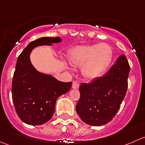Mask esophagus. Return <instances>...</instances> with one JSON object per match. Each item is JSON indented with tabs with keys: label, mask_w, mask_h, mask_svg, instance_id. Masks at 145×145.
Listing matches in <instances>:
<instances>
[{
	"label": "esophagus",
	"mask_w": 145,
	"mask_h": 145,
	"mask_svg": "<svg viewBox=\"0 0 145 145\" xmlns=\"http://www.w3.org/2000/svg\"><path fill=\"white\" fill-rule=\"evenodd\" d=\"M72 88L74 89H78L79 88V83L77 81H73L72 83Z\"/></svg>",
	"instance_id": "esophagus-1"
}]
</instances>
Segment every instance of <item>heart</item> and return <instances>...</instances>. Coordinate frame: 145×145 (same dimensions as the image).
I'll return each instance as SVG.
<instances>
[{"mask_svg":"<svg viewBox=\"0 0 145 145\" xmlns=\"http://www.w3.org/2000/svg\"><path fill=\"white\" fill-rule=\"evenodd\" d=\"M114 52L107 43L78 45L69 52V62L73 67H81L86 78L95 80L102 77L112 64Z\"/></svg>","mask_w":145,"mask_h":145,"instance_id":"obj_1","label":"heart"}]
</instances>
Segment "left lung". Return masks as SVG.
<instances>
[{
  "label": "left lung",
  "instance_id": "left-lung-1",
  "mask_svg": "<svg viewBox=\"0 0 145 145\" xmlns=\"http://www.w3.org/2000/svg\"><path fill=\"white\" fill-rule=\"evenodd\" d=\"M130 66L124 55L106 74L90 83H82L76 109L82 121L93 126L105 125L120 109L128 88Z\"/></svg>",
  "mask_w": 145,
  "mask_h": 145
}]
</instances>
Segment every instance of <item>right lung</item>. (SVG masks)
I'll use <instances>...</instances> for the list:
<instances>
[{
  "mask_svg": "<svg viewBox=\"0 0 145 145\" xmlns=\"http://www.w3.org/2000/svg\"><path fill=\"white\" fill-rule=\"evenodd\" d=\"M62 41L60 37H41L29 43L17 58L12 84V102L18 116L28 125H42L50 121L57 99L71 88V82L59 81L50 74L40 72L30 59L36 47Z\"/></svg>",
  "mask_w": 145,
  "mask_h": 145,
  "instance_id": "obj_1",
  "label": "right lung"
}]
</instances>
